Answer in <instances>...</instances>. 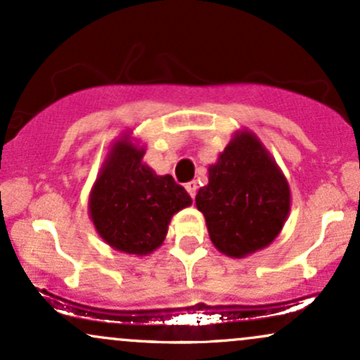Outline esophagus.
I'll return each mask as SVG.
<instances>
[{
    "mask_svg": "<svg viewBox=\"0 0 360 360\" xmlns=\"http://www.w3.org/2000/svg\"><path fill=\"white\" fill-rule=\"evenodd\" d=\"M186 191L189 193V196H191V198L196 196V191H198V184H196V181H191V183L186 184Z\"/></svg>",
    "mask_w": 360,
    "mask_h": 360,
    "instance_id": "esophagus-1",
    "label": "esophagus"
}]
</instances>
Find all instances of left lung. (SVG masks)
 Wrapping results in <instances>:
<instances>
[{
    "label": "left lung",
    "instance_id": "left-lung-1",
    "mask_svg": "<svg viewBox=\"0 0 360 360\" xmlns=\"http://www.w3.org/2000/svg\"><path fill=\"white\" fill-rule=\"evenodd\" d=\"M213 245L243 259L266 249L283 230L291 189L274 157L250 130L235 131L208 167V184L196 194Z\"/></svg>",
    "mask_w": 360,
    "mask_h": 360
}]
</instances>
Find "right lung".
I'll list each match as a JSON object with an SVG mask.
<instances>
[{
	"label": "right lung",
	"mask_w": 360,
	"mask_h": 360,
	"mask_svg": "<svg viewBox=\"0 0 360 360\" xmlns=\"http://www.w3.org/2000/svg\"><path fill=\"white\" fill-rule=\"evenodd\" d=\"M146 147L130 134L111 146L89 193V218L111 249L148 255L162 245L171 218L193 200L172 176L143 162Z\"/></svg>",
	"instance_id": "obj_1"
}]
</instances>
